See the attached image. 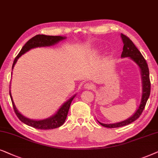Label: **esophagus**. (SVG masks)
Here are the masks:
<instances>
[{
    "label": "esophagus",
    "instance_id": "esophagus-1",
    "mask_svg": "<svg viewBox=\"0 0 158 158\" xmlns=\"http://www.w3.org/2000/svg\"><path fill=\"white\" fill-rule=\"evenodd\" d=\"M84 87L87 89H93L94 88V86L92 85V83H86L85 85H84Z\"/></svg>",
    "mask_w": 158,
    "mask_h": 158
}]
</instances>
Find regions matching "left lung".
Wrapping results in <instances>:
<instances>
[{"label":"left lung","instance_id":"8db88e82","mask_svg":"<svg viewBox=\"0 0 158 158\" xmlns=\"http://www.w3.org/2000/svg\"><path fill=\"white\" fill-rule=\"evenodd\" d=\"M121 37L123 40V52H122L121 57H130L134 61H135L139 68L141 69V72H142V84H143V93H142V101H141L140 106L136 111V113L128 118L126 121L119 122V123H113V124H104V123H99L102 126V127H107V128H118L121 127L123 126H127L129 123H132L134 121H136L139 117L140 116L144 110L146 106L147 101H148L149 97L150 94V88H151V83L150 80V73H149V68L148 65L147 64L146 60L143 57V56L139 50L137 49L135 45L133 43L131 40L126 35L121 34Z\"/></svg>","mask_w":158,"mask_h":158}]
</instances>
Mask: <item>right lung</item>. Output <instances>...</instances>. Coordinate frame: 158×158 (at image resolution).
Listing matches in <instances>:
<instances>
[{
    "label": "right lung",
    "mask_w": 158,
    "mask_h": 158,
    "mask_svg": "<svg viewBox=\"0 0 158 158\" xmlns=\"http://www.w3.org/2000/svg\"><path fill=\"white\" fill-rule=\"evenodd\" d=\"M65 39V37L61 36H49V35H37L36 36L33 37L29 40H28L26 43V44L23 46L22 50L19 52L17 56L15 58L14 60L13 66H12V69L14 68V65H15L16 62L17 61V59L20 57L22 55H23L25 52L28 51L31 48H37V47H45V46H50L54 44L58 43V42L62 40ZM10 97L11 99L12 105H13V108L15 112L16 115H17L19 119L25 124L35 129H41V130H46V129H56V128L60 127L64 123L66 118L68 115V112L70 108L71 103L72 102L73 98L75 95L72 97V98L69 99L67 102L63 105L60 107L58 112L55 114L53 116L49 118L40 120V121H35V120H31L27 118L24 117L20 113H19L17 109L16 108L15 105L14 103L13 99H12L11 94H10Z\"/></svg>",
    "instance_id": "right-lung-1"
}]
</instances>
